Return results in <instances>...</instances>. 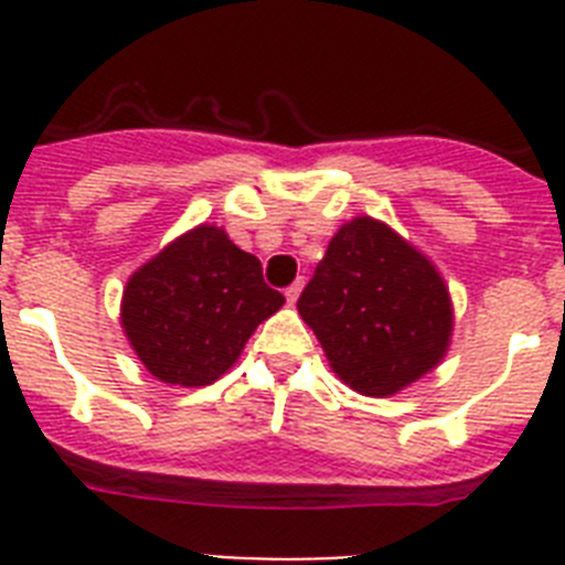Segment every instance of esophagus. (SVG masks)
<instances>
[{
    "mask_svg": "<svg viewBox=\"0 0 565 565\" xmlns=\"http://www.w3.org/2000/svg\"><path fill=\"white\" fill-rule=\"evenodd\" d=\"M299 294H302V279H297V282H291V286L286 288V299L288 302H297Z\"/></svg>",
    "mask_w": 565,
    "mask_h": 565,
    "instance_id": "34e87169",
    "label": "esophagus"
}]
</instances>
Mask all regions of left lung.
Segmentation results:
<instances>
[{"instance_id":"obj_1","label":"left lung","mask_w":565,"mask_h":565,"mask_svg":"<svg viewBox=\"0 0 565 565\" xmlns=\"http://www.w3.org/2000/svg\"><path fill=\"white\" fill-rule=\"evenodd\" d=\"M333 373L362 396H393L430 373L452 337L441 274L373 217H353L328 243L297 302Z\"/></svg>"}]
</instances>
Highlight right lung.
<instances>
[{"label": "right lung", "mask_w": 565, "mask_h": 565, "mask_svg": "<svg viewBox=\"0 0 565 565\" xmlns=\"http://www.w3.org/2000/svg\"><path fill=\"white\" fill-rule=\"evenodd\" d=\"M282 302L266 286L259 259L203 223L129 277L121 326L154 379L203 387L237 362L248 337Z\"/></svg>", "instance_id": "right-lung-1"}]
</instances>
